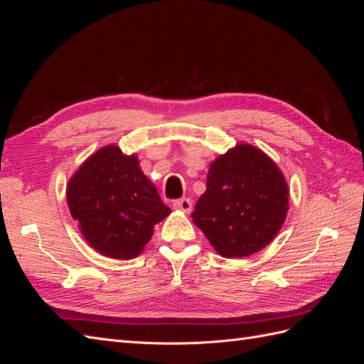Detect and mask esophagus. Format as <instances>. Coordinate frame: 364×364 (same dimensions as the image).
<instances>
[{
  "instance_id": "esophagus-1",
  "label": "esophagus",
  "mask_w": 364,
  "mask_h": 364,
  "mask_svg": "<svg viewBox=\"0 0 364 364\" xmlns=\"http://www.w3.org/2000/svg\"><path fill=\"white\" fill-rule=\"evenodd\" d=\"M173 208L179 209V211H183V213H190L193 208V202L191 199H188V197H182V199L173 202Z\"/></svg>"
}]
</instances>
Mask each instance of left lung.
Here are the masks:
<instances>
[{
	"label": "left lung",
	"mask_w": 364,
	"mask_h": 364,
	"mask_svg": "<svg viewBox=\"0 0 364 364\" xmlns=\"http://www.w3.org/2000/svg\"><path fill=\"white\" fill-rule=\"evenodd\" d=\"M287 209L289 186L277 164L240 144L211 164L191 217L220 255L241 258L270 243Z\"/></svg>",
	"instance_id": "8db88e82"
}]
</instances>
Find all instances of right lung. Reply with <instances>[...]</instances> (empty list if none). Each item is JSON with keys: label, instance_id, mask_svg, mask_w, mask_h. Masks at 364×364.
Returning <instances> with one entry per match:
<instances>
[{"label": "right lung", "instance_id": "add662e5", "mask_svg": "<svg viewBox=\"0 0 364 364\" xmlns=\"http://www.w3.org/2000/svg\"><path fill=\"white\" fill-rule=\"evenodd\" d=\"M67 200L87 243L117 259L139 255L153 228L171 213L138 158L123 155L117 146L85 161L68 183Z\"/></svg>", "mask_w": 364, "mask_h": 364}]
</instances>
